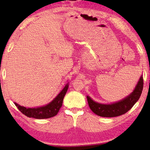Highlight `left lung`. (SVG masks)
<instances>
[{"mask_svg": "<svg viewBox=\"0 0 150 150\" xmlns=\"http://www.w3.org/2000/svg\"><path fill=\"white\" fill-rule=\"evenodd\" d=\"M143 86L144 79L142 76L135 89L124 99L110 105H103L95 102L87 96L88 106L94 113L102 117H116L122 115L130 110L138 100L143 90Z\"/></svg>", "mask_w": 150, "mask_h": 150, "instance_id": "1", "label": "left lung"}]
</instances>
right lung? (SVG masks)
<instances>
[{
  "label": "right lung",
  "instance_id": "right-lung-1",
  "mask_svg": "<svg viewBox=\"0 0 150 150\" xmlns=\"http://www.w3.org/2000/svg\"><path fill=\"white\" fill-rule=\"evenodd\" d=\"M67 84L63 89L61 91L59 95L55 97L52 102L42 107L38 108H26L24 106H21L17 103H14L18 109L25 116L29 118H34L36 119H45L52 118L53 116L57 115L60 108L62 107L63 104V98L67 93L68 89Z\"/></svg>",
  "mask_w": 150,
  "mask_h": 150
}]
</instances>
